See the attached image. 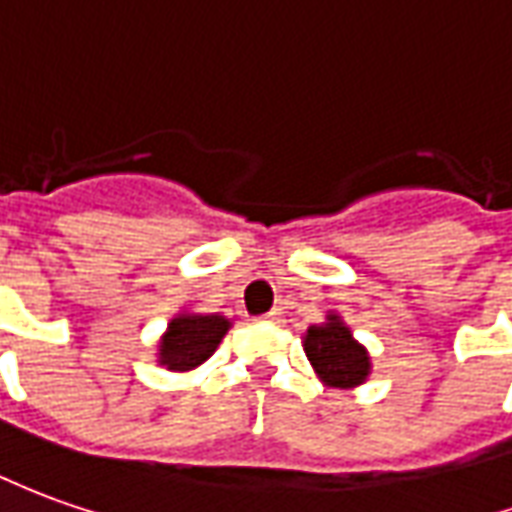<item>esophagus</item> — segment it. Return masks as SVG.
Listing matches in <instances>:
<instances>
[{"label":"esophagus","instance_id":"1","mask_svg":"<svg viewBox=\"0 0 512 512\" xmlns=\"http://www.w3.org/2000/svg\"><path fill=\"white\" fill-rule=\"evenodd\" d=\"M263 322H280L283 319V314H280V308H274V311H269V314H263L260 316Z\"/></svg>","mask_w":512,"mask_h":512}]
</instances>
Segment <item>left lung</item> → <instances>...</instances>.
Returning a JSON list of instances; mask_svg holds the SVG:
<instances>
[{
    "instance_id": "obj_1",
    "label": "left lung",
    "mask_w": 512,
    "mask_h": 512,
    "mask_svg": "<svg viewBox=\"0 0 512 512\" xmlns=\"http://www.w3.org/2000/svg\"><path fill=\"white\" fill-rule=\"evenodd\" d=\"M305 356L330 387H356L370 373L367 350L353 339L350 328H344L339 316H328L325 325L308 328Z\"/></svg>"
}]
</instances>
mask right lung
Here are the masks:
<instances>
[{"instance_id": "1", "label": "right lung", "mask_w": 512, "mask_h": 512, "mask_svg": "<svg viewBox=\"0 0 512 512\" xmlns=\"http://www.w3.org/2000/svg\"><path fill=\"white\" fill-rule=\"evenodd\" d=\"M227 330L229 319L218 314L176 316L159 344V358L168 370H193L212 356Z\"/></svg>"}]
</instances>
